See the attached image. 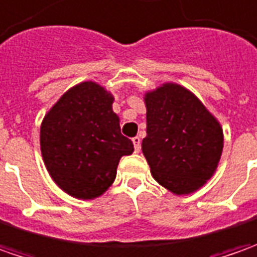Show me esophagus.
I'll list each match as a JSON object with an SVG mask.
<instances>
[{"mask_svg":"<svg viewBox=\"0 0 257 257\" xmlns=\"http://www.w3.org/2000/svg\"><path fill=\"white\" fill-rule=\"evenodd\" d=\"M133 144H134V150L139 153L140 149H142V139L140 137H133Z\"/></svg>","mask_w":257,"mask_h":257,"instance_id":"34e87169","label":"esophagus"}]
</instances>
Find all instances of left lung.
Returning <instances> with one entry per match:
<instances>
[{"instance_id":"8db88e82","label":"left lung","mask_w":257,"mask_h":257,"mask_svg":"<svg viewBox=\"0 0 257 257\" xmlns=\"http://www.w3.org/2000/svg\"><path fill=\"white\" fill-rule=\"evenodd\" d=\"M144 100L147 136L142 149L153 177L176 194L197 190L220 160V124L194 94L177 84H164Z\"/></svg>"}]
</instances>
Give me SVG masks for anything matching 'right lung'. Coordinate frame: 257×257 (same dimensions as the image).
<instances>
[{
	"label": "right lung",
	"instance_id": "add662e5",
	"mask_svg": "<svg viewBox=\"0 0 257 257\" xmlns=\"http://www.w3.org/2000/svg\"><path fill=\"white\" fill-rule=\"evenodd\" d=\"M113 95L95 83L70 88L41 124V153L50 176L65 193L94 199L114 182L121 156L134 152L120 132Z\"/></svg>",
	"mask_w": 257,
	"mask_h": 257
}]
</instances>
